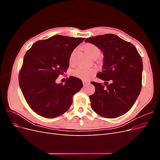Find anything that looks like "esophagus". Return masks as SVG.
Here are the masks:
<instances>
[{
  "label": "esophagus",
  "instance_id": "esophagus-1",
  "mask_svg": "<svg viewBox=\"0 0 160 160\" xmlns=\"http://www.w3.org/2000/svg\"><path fill=\"white\" fill-rule=\"evenodd\" d=\"M89 83H90V81H83V84L84 86H85L86 84Z\"/></svg>",
  "mask_w": 160,
  "mask_h": 160
}]
</instances>
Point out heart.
<instances>
[{
    "mask_svg": "<svg viewBox=\"0 0 160 160\" xmlns=\"http://www.w3.org/2000/svg\"><path fill=\"white\" fill-rule=\"evenodd\" d=\"M84 49L85 52L88 53V55L91 58H93V59H94V58H98L100 55L101 51L99 48L93 44H90V43H89V44L85 46ZM75 52V51L74 50L71 54L69 59L70 62L72 61ZM95 72L96 70L94 68H88V67H78V68H77L72 71V75L81 79L88 80L95 73Z\"/></svg>",
    "mask_w": 160,
    "mask_h": 160,
    "instance_id": "1",
    "label": "heart"
}]
</instances>
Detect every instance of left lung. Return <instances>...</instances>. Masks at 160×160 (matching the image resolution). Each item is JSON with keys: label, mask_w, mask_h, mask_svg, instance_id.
Instances as JSON below:
<instances>
[{"label": "left lung", "mask_w": 160, "mask_h": 160, "mask_svg": "<svg viewBox=\"0 0 160 160\" xmlns=\"http://www.w3.org/2000/svg\"><path fill=\"white\" fill-rule=\"evenodd\" d=\"M85 42L98 47L104 56L102 71L97 75L104 85L91 82L95 88L89 96L92 109L107 118L126 113L142 89L143 62L137 49L113 34L89 37Z\"/></svg>", "instance_id": "1"}]
</instances>
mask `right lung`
<instances>
[{
  "mask_svg": "<svg viewBox=\"0 0 160 160\" xmlns=\"http://www.w3.org/2000/svg\"><path fill=\"white\" fill-rule=\"evenodd\" d=\"M85 38L55 35L37 41L24 57L19 85L27 103L42 117H58L68 110L73 95L83 87L81 79L71 76L65 84L55 80L69 66L72 52Z\"/></svg>",
  "mask_w": 160,
  "mask_h": 160,
  "instance_id": "obj_1",
  "label": "right lung"
}]
</instances>
